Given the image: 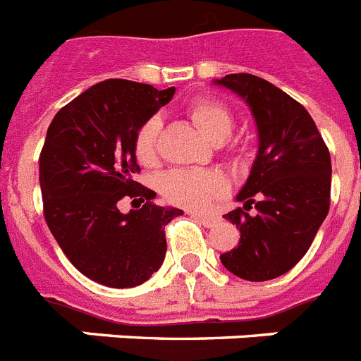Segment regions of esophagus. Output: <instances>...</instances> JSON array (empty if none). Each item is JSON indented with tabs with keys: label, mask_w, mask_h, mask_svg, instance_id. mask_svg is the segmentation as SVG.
I'll use <instances>...</instances> for the list:
<instances>
[{
	"label": "esophagus",
	"mask_w": 361,
	"mask_h": 361,
	"mask_svg": "<svg viewBox=\"0 0 361 361\" xmlns=\"http://www.w3.org/2000/svg\"><path fill=\"white\" fill-rule=\"evenodd\" d=\"M193 217L197 219V221H199V223L202 224V226H206V228H212V226H215V224L219 223V217L217 215H210V214H192Z\"/></svg>",
	"instance_id": "1"
}]
</instances>
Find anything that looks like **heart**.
Listing matches in <instances>:
<instances>
[{"mask_svg":"<svg viewBox=\"0 0 361 361\" xmlns=\"http://www.w3.org/2000/svg\"><path fill=\"white\" fill-rule=\"evenodd\" d=\"M188 115L195 122L210 142L223 144L233 131V116L224 104L214 98H197L188 107ZM162 120L151 116L140 126L135 137V153L144 166H153L159 160ZM162 195L173 204L201 210L215 197L224 195L226 180L223 175L210 169H173L162 177Z\"/></svg>","mask_w":361,"mask_h":361,"instance_id":"b5f03b06","label":"heart"}]
</instances>
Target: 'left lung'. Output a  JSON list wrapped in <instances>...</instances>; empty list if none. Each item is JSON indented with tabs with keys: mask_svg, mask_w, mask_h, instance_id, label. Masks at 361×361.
Listing matches in <instances>:
<instances>
[{
	"mask_svg": "<svg viewBox=\"0 0 361 361\" xmlns=\"http://www.w3.org/2000/svg\"><path fill=\"white\" fill-rule=\"evenodd\" d=\"M214 84L245 100L257 128L254 164L235 197L243 208L223 215L241 239L221 263L246 281H269L298 264L327 217L331 155L307 109L274 84L246 73Z\"/></svg>",
	"mask_w": 361,
	"mask_h": 361,
	"instance_id": "left-lung-1",
	"label": "left lung"
}]
</instances>
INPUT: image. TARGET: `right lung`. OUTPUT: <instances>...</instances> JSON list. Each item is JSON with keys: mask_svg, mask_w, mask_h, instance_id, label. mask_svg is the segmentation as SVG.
Masks as SVG:
<instances>
[{"mask_svg": "<svg viewBox=\"0 0 361 361\" xmlns=\"http://www.w3.org/2000/svg\"><path fill=\"white\" fill-rule=\"evenodd\" d=\"M173 94L175 87L111 78L61 107L47 129L39 155L43 215L67 259L100 285H142L164 263V226L183 210L153 204L157 193L133 180L140 169L135 137ZM124 196L147 204L122 214Z\"/></svg>", "mask_w": 361, "mask_h": 361, "instance_id": "obj_1", "label": "right lung"}]
</instances>
